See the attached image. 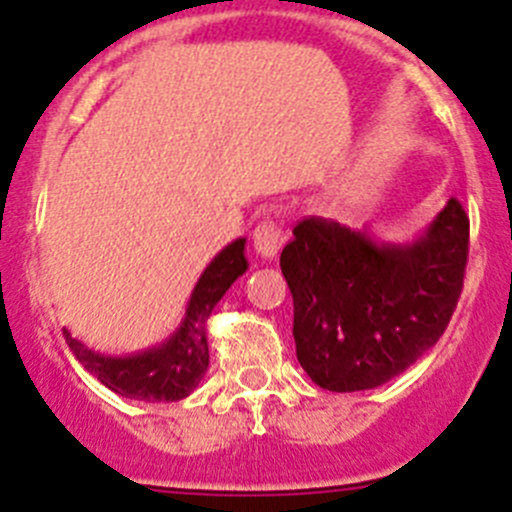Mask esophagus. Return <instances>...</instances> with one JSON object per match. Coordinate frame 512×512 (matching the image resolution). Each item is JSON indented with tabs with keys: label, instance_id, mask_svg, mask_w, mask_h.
<instances>
[{
	"label": "esophagus",
	"instance_id": "obj_1",
	"mask_svg": "<svg viewBox=\"0 0 512 512\" xmlns=\"http://www.w3.org/2000/svg\"><path fill=\"white\" fill-rule=\"evenodd\" d=\"M251 246L261 261H274L284 246L282 228L274 220H264V223H259V228L253 230Z\"/></svg>",
	"mask_w": 512,
	"mask_h": 512
}]
</instances>
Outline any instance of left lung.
I'll list each match as a JSON object with an SVG mask.
<instances>
[{"instance_id": "obj_1", "label": "left lung", "mask_w": 512, "mask_h": 512, "mask_svg": "<svg viewBox=\"0 0 512 512\" xmlns=\"http://www.w3.org/2000/svg\"><path fill=\"white\" fill-rule=\"evenodd\" d=\"M469 217L446 202L402 243L318 217L302 220L282 251L295 302L297 361L330 392L374 390L438 343L461 295Z\"/></svg>"}]
</instances>
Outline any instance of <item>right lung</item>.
Listing matches in <instances>:
<instances>
[{"label": "right lung", "instance_id": "right-lung-1", "mask_svg": "<svg viewBox=\"0 0 512 512\" xmlns=\"http://www.w3.org/2000/svg\"><path fill=\"white\" fill-rule=\"evenodd\" d=\"M246 269V238H238L217 253L202 271V277L197 279L189 295L182 323L176 325L174 333L158 346L138 351V354L107 356L81 343L66 328H63V336L84 369L117 395L143 402L184 400L197 390L210 364L207 320L230 284L246 274Z\"/></svg>", "mask_w": 512, "mask_h": 512}]
</instances>
